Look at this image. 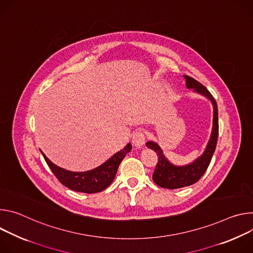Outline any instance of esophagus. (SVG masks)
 Instances as JSON below:
<instances>
[{
	"label": "esophagus",
	"mask_w": 253,
	"mask_h": 253,
	"mask_svg": "<svg viewBox=\"0 0 253 253\" xmlns=\"http://www.w3.org/2000/svg\"><path fill=\"white\" fill-rule=\"evenodd\" d=\"M145 141H146L145 131L143 129L135 130L132 135V144L137 148H141L145 144Z\"/></svg>",
	"instance_id": "esophagus-1"
}]
</instances>
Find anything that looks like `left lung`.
<instances>
[{"label": "left lung", "instance_id": "obj_1", "mask_svg": "<svg viewBox=\"0 0 253 253\" xmlns=\"http://www.w3.org/2000/svg\"><path fill=\"white\" fill-rule=\"evenodd\" d=\"M185 78L186 85L188 88H194V91L203 94L212 101L214 108L213 130L204 154L194 163L184 167H176L168 162V160L163 155L161 148L156 143L148 142L146 144V146L155 151L158 156V163L153 174V180L158 186L167 189L183 188L198 182L208 169L211 159L215 152L218 139V108L215 98L203 84L188 75H185Z\"/></svg>", "mask_w": 253, "mask_h": 253}]
</instances>
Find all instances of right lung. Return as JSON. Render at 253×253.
Masks as SVG:
<instances>
[{"mask_svg": "<svg viewBox=\"0 0 253 253\" xmlns=\"http://www.w3.org/2000/svg\"><path fill=\"white\" fill-rule=\"evenodd\" d=\"M130 150L131 145L127 144L122 151L115 154L101 166L91 171L81 173L64 170L49 161L43 153L42 155L55 177L62 185L76 192L92 194L105 190L112 183L121 162Z\"/></svg>", "mask_w": 253, "mask_h": 253, "instance_id": "add662e5", "label": "right lung"}]
</instances>
